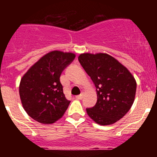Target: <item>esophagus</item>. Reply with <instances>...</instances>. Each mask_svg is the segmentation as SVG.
Here are the masks:
<instances>
[{
  "instance_id": "esophagus-1",
  "label": "esophagus",
  "mask_w": 157,
  "mask_h": 157,
  "mask_svg": "<svg viewBox=\"0 0 157 157\" xmlns=\"http://www.w3.org/2000/svg\"><path fill=\"white\" fill-rule=\"evenodd\" d=\"M83 96H84V94H83V93H82V94H79V95L76 96V98L78 100H82L83 98Z\"/></svg>"
}]
</instances>
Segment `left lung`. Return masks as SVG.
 Instances as JSON below:
<instances>
[{
  "label": "left lung",
  "instance_id": "left-lung-1",
  "mask_svg": "<svg viewBox=\"0 0 157 157\" xmlns=\"http://www.w3.org/2000/svg\"><path fill=\"white\" fill-rule=\"evenodd\" d=\"M78 61L94 82L98 101L86 109L100 125H111L125 116L135 98L137 83L126 67L107 53H82Z\"/></svg>",
  "mask_w": 157,
  "mask_h": 157
}]
</instances>
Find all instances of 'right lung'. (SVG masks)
I'll list each match as a JSON object with an SVG mask.
<instances>
[{"label": "right lung", "instance_id": "add662e5", "mask_svg": "<svg viewBox=\"0 0 157 157\" xmlns=\"http://www.w3.org/2000/svg\"><path fill=\"white\" fill-rule=\"evenodd\" d=\"M75 58L72 52L52 51L38 59L23 76L19 84L20 100L33 120L52 124L63 116L71 101L65 98L59 77Z\"/></svg>", "mask_w": 157, "mask_h": 157}]
</instances>
